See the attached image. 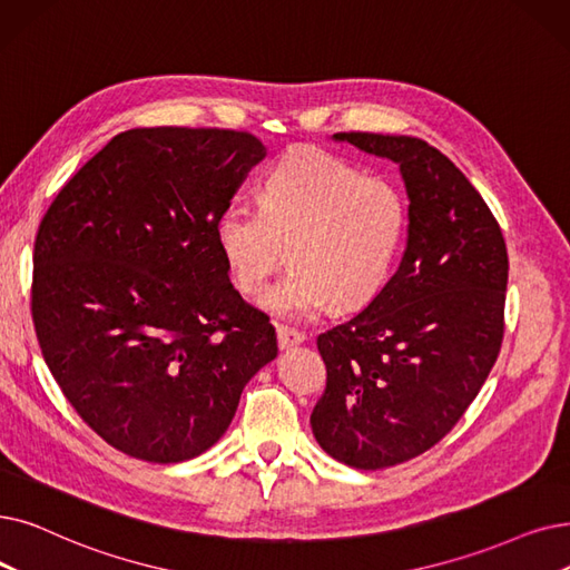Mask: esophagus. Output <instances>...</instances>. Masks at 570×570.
Here are the masks:
<instances>
[{
    "mask_svg": "<svg viewBox=\"0 0 570 570\" xmlns=\"http://www.w3.org/2000/svg\"><path fill=\"white\" fill-rule=\"evenodd\" d=\"M305 340V333L288 328V326H277V342H279V350H291V346L301 344Z\"/></svg>",
    "mask_w": 570,
    "mask_h": 570,
    "instance_id": "obj_1",
    "label": "esophagus"
}]
</instances>
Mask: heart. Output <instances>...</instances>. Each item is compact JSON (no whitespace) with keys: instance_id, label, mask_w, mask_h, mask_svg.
<instances>
[{"instance_id":"1","label":"heart","mask_w":570,"mask_h":570,"mask_svg":"<svg viewBox=\"0 0 570 570\" xmlns=\"http://www.w3.org/2000/svg\"><path fill=\"white\" fill-rule=\"evenodd\" d=\"M403 190L337 156L301 148L261 184V207L230 200L216 242L239 291L265 288L286 254L293 267L263 295L275 314L307 318L373 303L391 279L407 237Z\"/></svg>"}]
</instances>
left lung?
I'll use <instances>...</instances> for the list:
<instances>
[{
    "instance_id": "left-lung-1",
    "label": "left lung",
    "mask_w": 570,
    "mask_h": 570,
    "mask_svg": "<svg viewBox=\"0 0 570 570\" xmlns=\"http://www.w3.org/2000/svg\"><path fill=\"white\" fill-rule=\"evenodd\" d=\"M401 165L410 197L403 261L363 312L316 337L326 389L309 424L333 459L380 470L448 435L475 401L505 331L508 249L463 171L424 139L337 132Z\"/></svg>"
}]
</instances>
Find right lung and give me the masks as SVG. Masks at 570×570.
<instances>
[{
  "instance_id": "right-lung-1",
  "label": "right lung",
  "mask_w": 570,
  "mask_h": 570,
  "mask_svg": "<svg viewBox=\"0 0 570 570\" xmlns=\"http://www.w3.org/2000/svg\"><path fill=\"white\" fill-rule=\"evenodd\" d=\"M265 158L252 132L135 128L73 175L35 239L32 321L69 405L151 463L207 452L277 356L228 279L216 218Z\"/></svg>"
}]
</instances>
